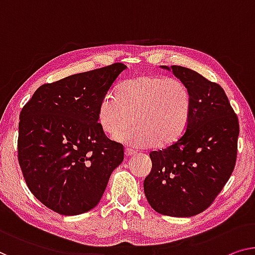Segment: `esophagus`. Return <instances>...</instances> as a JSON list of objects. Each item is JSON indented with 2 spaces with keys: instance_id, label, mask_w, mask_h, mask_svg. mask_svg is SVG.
Here are the masks:
<instances>
[{
  "instance_id": "obj_1",
  "label": "esophagus",
  "mask_w": 255,
  "mask_h": 255,
  "mask_svg": "<svg viewBox=\"0 0 255 255\" xmlns=\"http://www.w3.org/2000/svg\"><path fill=\"white\" fill-rule=\"evenodd\" d=\"M134 154H135V151L129 150V149L125 150V157H126V158H130V157H132V155H134Z\"/></svg>"
}]
</instances>
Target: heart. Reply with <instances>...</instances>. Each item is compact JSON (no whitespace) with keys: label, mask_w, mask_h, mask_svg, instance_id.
Segmentation results:
<instances>
[{"label":"heart","mask_w":255,"mask_h":255,"mask_svg":"<svg viewBox=\"0 0 255 255\" xmlns=\"http://www.w3.org/2000/svg\"><path fill=\"white\" fill-rule=\"evenodd\" d=\"M191 113V96L183 82L154 74L125 81L118 93H109L98 106L102 130L136 149L169 145L184 134Z\"/></svg>","instance_id":"b5f03b06"}]
</instances>
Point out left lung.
Instances as JSON below:
<instances>
[{"mask_svg":"<svg viewBox=\"0 0 255 255\" xmlns=\"http://www.w3.org/2000/svg\"><path fill=\"white\" fill-rule=\"evenodd\" d=\"M161 67L187 86L191 113L175 143L150 153L152 169L144 180V192L155 212L189 218L210 206L233 173L238 118L218 83L187 67Z\"/></svg>","mask_w":255,"mask_h":255,"instance_id":"obj_1","label":"left lung"}]
</instances>
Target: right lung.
I'll use <instances>...</instances> for the list:
<instances>
[{
    "label": "right lung",
    "instance_id": "obj_1",
    "mask_svg": "<svg viewBox=\"0 0 255 255\" xmlns=\"http://www.w3.org/2000/svg\"><path fill=\"white\" fill-rule=\"evenodd\" d=\"M127 66L121 63L70 75L37 88L19 117L18 160L30 192L62 215L93 210L123 144L106 137L98 106Z\"/></svg>",
    "mask_w": 255,
    "mask_h": 255
}]
</instances>
